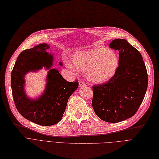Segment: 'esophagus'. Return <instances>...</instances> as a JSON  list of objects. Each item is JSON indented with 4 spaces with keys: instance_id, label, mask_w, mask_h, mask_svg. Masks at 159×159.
Masks as SVG:
<instances>
[{
    "instance_id": "1",
    "label": "esophagus",
    "mask_w": 159,
    "mask_h": 159,
    "mask_svg": "<svg viewBox=\"0 0 159 159\" xmlns=\"http://www.w3.org/2000/svg\"><path fill=\"white\" fill-rule=\"evenodd\" d=\"M87 84L85 83V82L83 80H80L79 81V87L82 88V87H85L86 86Z\"/></svg>"
}]
</instances>
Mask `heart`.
I'll return each instance as SVG.
<instances>
[{
  "label": "heart",
  "instance_id": "1",
  "mask_svg": "<svg viewBox=\"0 0 159 159\" xmlns=\"http://www.w3.org/2000/svg\"><path fill=\"white\" fill-rule=\"evenodd\" d=\"M71 60L76 67L84 70L87 79L94 83L109 80L119 66V58L116 53L102 47L76 52L72 55ZM68 66L71 67L70 64Z\"/></svg>",
  "mask_w": 159,
  "mask_h": 159
}]
</instances>
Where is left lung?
Here are the masks:
<instances>
[{"mask_svg": "<svg viewBox=\"0 0 159 159\" xmlns=\"http://www.w3.org/2000/svg\"><path fill=\"white\" fill-rule=\"evenodd\" d=\"M109 47L119 51V66L107 82L93 86L92 105L99 118L118 123L133 116L146 95L147 70L140 52L123 39H116Z\"/></svg>", "mask_w": 159, "mask_h": 159, "instance_id": "obj_1", "label": "left lung"}]
</instances>
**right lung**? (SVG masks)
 <instances>
[{
  "instance_id": "right-lung-1",
  "label": "right lung",
  "mask_w": 159,
  "mask_h": 159,
  "mask_svg": "<svg viewBox=\"0 0 159 159\" xmlns=\"http://www.w3.org/2000/svg\"><path fill=\"white\" fill-rule=\"evenodd\" d=\"M49 47L41 43L20 52L11 75L12 95L19 112L26 120L42 126L54 125L61 120L69 98L79 86L77 80L68 82L58 70L51 69L43 93L36 99L27 97L24 89L25 76L43 67L49 70L52 66V55L47 52ZM60 65L62 64L60 62Z\"/></svg>"
}]
</instances>
